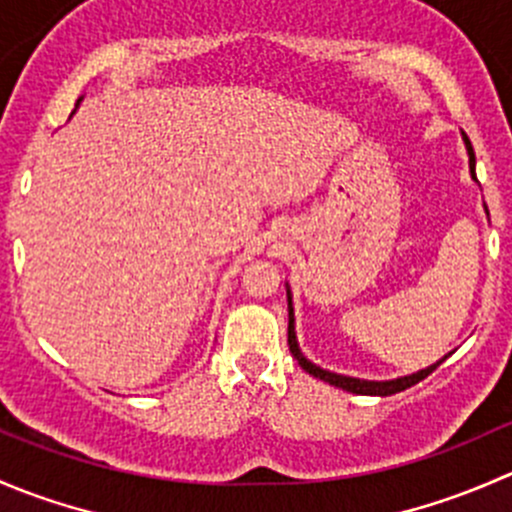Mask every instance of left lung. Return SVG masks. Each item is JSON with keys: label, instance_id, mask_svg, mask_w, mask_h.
Segmentation results:
<instances>
[{"label": "left lung", "instance_id": "left-lung-1", "mask_svg": "<svg viewBox=\"0 0 512 512\" xmlns=\"http://www.w3.org/2000/svg\"><path fill=\"white\" fill-rule=\"evenodd\" d=\"M463 141H466V148H468V156H471V173L476 170V153H473V146L471 141H468V136L463 133ZM473 178H476V173H473ZM287 344H289V352H292L294 359L299 361V366H302L304 371H309L312 376H317V379L322 381H329L332 386H339V389L344 391H352V394H361V396H391L396 394V391H404L409 389V386L418 384L421 379H426L431 371H436L438 366L446 361V356H443L438 364L428 366V369L418 371V374H411V376H404V379H394V381H361V379H352V376H342V374H332V371H324L319 369V366H314L312 361H307L299 352L297 347V337H294V317H292V297H289V327H287Z\"/></svg>", "mask_w": 512, "mask_h": 512}]
</instances>
